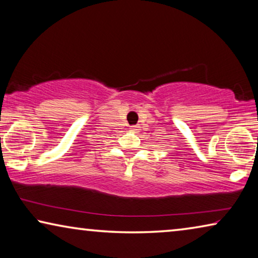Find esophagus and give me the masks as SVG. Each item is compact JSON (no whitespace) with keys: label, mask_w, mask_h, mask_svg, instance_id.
Listing matches in <instances>:
<instances>
[{"label":"esophagus","mask_w":258,"mask_h":258,"mask_svg":"<svg viewBox=\"0 0 258 258\" xmlns=\"http://www.w3.org/2000/svg\"><path fill=\"white\" fill-rule=\"evenodd\" d=\"M130 130H132V132H137L138 126L137 125H132V126H130Z\"/></svg>","instance_id":"esophagus-1"}]
</instances>
